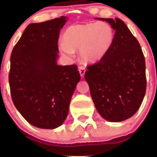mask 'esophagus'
<instances>
[{
  "label": "esophagus",
  "instance_id": "esophagus-1",
  "mask_svg": "<svg viewBox=\"0 0 157 157\" xmlns=\"http://www.w3.org/2000/svg\"><path fill=\"white\" fill-rule=\"evenodd\" d=\"M78 71H79V74L81 75L82 78L84 77L85 75V73H86V68L84 67H78Z\"/></svg>",
  "mask_w": 157,
  "mask_h": 157
}]
</instances>
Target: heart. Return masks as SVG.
<instances>
[{
	"instance_id": "heart-1",
	"label": "heart",
	"mask_w": 157,
	"mask_h": 157,
	"mask_svg": "<svg viewBox=\"0 0 157 157\" xmlns=\"http://www.w3.org/2000/svg\"><path fill=\"white\" fill-rule=\"evenodd\" d=\"M115 30L105 22L74 24L66 29L63 34V43L59 50L64 56L73 57L79 50L83 61L94 63L106 56L113 45Z\"/></svg>"
}]
</instances>
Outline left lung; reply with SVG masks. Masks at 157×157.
I'll return each mask as SVG.
<instances>
[{
  "label": "left lung",
  "mask_w": 157,
  "mask_h": 157,
  "mask_svg": "<svg viewBox=\"0 0 157 157\" xmlns=\"http://www.w3.org/2000/svg\"><path fill=\"white\" fill-rule=\"evenodd\" d=\"M96 19L113 27L115 38L106 56L88 66L85 79L101 117L109 122H121L135 114L145 97V57L139 42L123 20Z\"/></svg>",
  "instance_id": "8db88e82"
}]
</instances>
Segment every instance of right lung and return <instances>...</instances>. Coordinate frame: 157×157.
<instances>
[{
  "mask_svg": "<svg viewBox=\"0 0 157 157\" xmlns=\"http://www.w3.org/2000/svg\"><path fill=\"white\" fill-rule=\"evenodd\" d=\"M67 17L30 23L11 56L9 86L14 105L31 125L61 126L80 75L76 65L57 64L58 38Z\"/></svg>",
  "mask_w": 157,
  "mask_h": 157,
  "instance_id": "obj_1",
  "label": "right lung"
}]
</instances>
